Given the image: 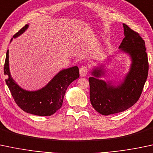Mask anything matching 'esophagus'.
<instances>
[{"label":"esophagus","mask_w":153,"mask_h":153,"mask_svg":"<svg viewBox=\"0 0 153 153\" xmlns=\"http://www.w3.org/2000/svg\"><path fill=\"white\" fill-rule=\"evenodd\" d=\"M87 73H88V68L86 67V66H82V67L79 68L80 76H87Z\"/></svg>","instance_id":"esophagus-1"}]
</instances>
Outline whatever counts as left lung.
Masks as SVG:
<instances>
[{"mask_svg": "<svg viewBox=\"0 0 153 153\" xmlns=\"http://www.w3.org/2000/svg\"><path fill=\"white\" fill-rule=\"evenodd\" d=\"M124 38L118 51L111 58L119 53L128 55L131 60L128 71L121 80L105 81V64L95 66L91 71L90 99L92 107L104 116L117 114L134 105L140 98L148 74V60L145 41L140 35L123 24Z\"/></svg>", "mask_w": 153, "mask_h": 153, "instance_id": "1", "label": "left lung"}]
</instances>
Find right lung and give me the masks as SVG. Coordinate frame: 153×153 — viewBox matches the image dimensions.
Segmentation results:
<instances>
[{
	"mask_svg": "<svg viewBox=\"0 0 153 153\" xmlns=\"http://www.w3.org/2000/svg\"><path fill=\"white\" fill-rule=\"evenodd\" d=\"M29 25L15 34L11 38H16L28 29ZM6 52L4 65V74L7 76L6 85L16 103L20 108L28 114L39 116L54 114L63 105V97L70 84L79 76L77 66L64 68L51 79L48 83L37 90H27L20 87L12 78L9 68V52Z\"/></svg>",
	"mask_w": 153,
	"mask_h": 153,
	"instance_id": "1",
	"label": "right lung"
}]
</instances>
